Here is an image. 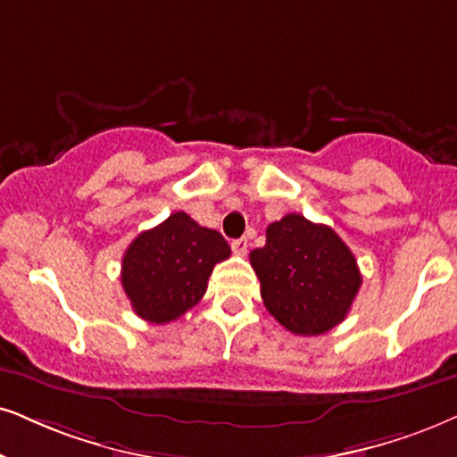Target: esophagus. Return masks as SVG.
<instances>
[{"instance_id":"obj_1","label":"esophagus","mask_w":457,"mask_h":457,"mask_svg":"<svg viewBox=\"0 0 457 457\" xmlns=\"http://www.w3.org/2000/svg\"><path fill=\"white\" fill-rule=\"evenodd\" d=\"M232 251H234V255L245 257V255H246V251H248V242H246V238H238V240H234V242H232Z\"/></svg>"}]
</instances>
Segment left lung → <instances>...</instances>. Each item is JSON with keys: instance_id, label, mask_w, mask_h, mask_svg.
<instances>
[{"instance_id": "left-lung-1", "label": "left lung", "mask_w": 457, "mask_h": 457, "mask_svg": "<svg viewBox=\"0 0 457 457\" xmlns=\"http://www.w3.org/2000/svg\"><path fill=\"white\" fill-rule=\"evenodd\" d=\"M265 308L295 335H322L345 319L362 276L345 242L328 225L291 212L265 229L251 251Z\"/></svg>"}]
</instances>
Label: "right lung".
Wrapping results in <instances>:
<instances>
[{"label": "right lung", "mask_w": 457, "mask_h": 457, "mask_svg": "<svg viewBox=\"0 0 457 457\" xmlns=\"http://www.w3.org/2000/svg\"><path fill=\"white\" fill-rule=\"evenodd\" d=\"M229 253L217 229L202 228L183 211L141 232L122 257V287L135 314L152 325L181 319L200 302L212 268Z\"/></svg>", "instance_id": "add662e5"}]
</instances>
